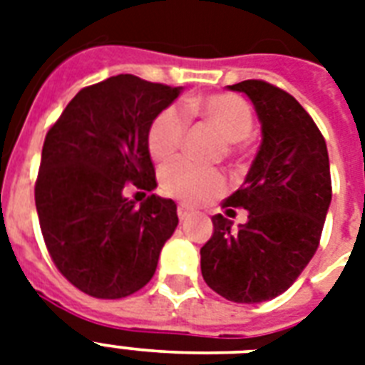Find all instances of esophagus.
Instances as JSON below:
<instances>
[{"instance_id": "34e87169", "label": "esophagus", "mask_w": 365, "mask_h": 365, "mask_svg": "<svg viewBox=\"0 0 365 365\" xmlns=\"http://www.w3.org/2000/svg\"><path fill=\"white\" fill-rule=\"evenodd\" d=\"M191 214H193V208H189L187 205H180L178 206V217H180V220H187L189 216H191Z\"/></svg>"}]
</instances>
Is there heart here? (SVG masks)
<instances>
[{
    "mask_svg": "<svg viewBox=\"0 0 365 365\" xmlns=\"http://www.w3.org/2000/svg\"><path fill=\"white\" fill-rule=\"evenodd\" d=\"M187 115H199L216 126L227 142H242L254 125L248 104L235 94H210L191 98L183 104ZM185 117L170 106L155 117L148 130V149L155 160L170 159L185 136ZM160 185L166 193L187 202H200L225 189V178L217 170L205 168L187 159H176L163 166Z\"/></svg>",
    "mask_w": 365,
    "mask_h": 365,
    "instance_id": "obj_1",
    "label": "heart"
}]
</instances>
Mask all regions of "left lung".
Wrapping results in <instances>:
<instances>
[{
	"label": "left lung",
	"instance_id": "8db88e82",
	"mask_svg": "<svg viewBox=\"0 0 365 365\" xmlns=\"http://www.w3.org/2000/svg\"><path fill=\"white\" fill-rule=\"evenodd\" d=\"M227 88L252 100L261 145L240 189L223 206L248 210L233 229L222 214L200 248V271L216 294L261 303L284 294L317 252L331 202L326 140L303 106L271 83L248 79Z\"/></svg>",
	"mask_w": 365,
	"mask_h": 365
}]
</instances>
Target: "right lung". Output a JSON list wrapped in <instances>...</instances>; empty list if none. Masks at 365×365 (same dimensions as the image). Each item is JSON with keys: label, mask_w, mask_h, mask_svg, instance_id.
Wrapping results in <instances>:
<instances>
[{"label": "right lung", "mask_w": 365, "mask_h": 365, "mask_svg": "<svg viewBox=\"0 0 365 365\" xmlns=\"http://www.w3.org/2000/svg\"><path fill=\"white\" fill-rule=\"evenodd\" d=\"M182 87L130 73L81 88L45 136L36 208L54 265L76 288L119 299L151 280L178 225L176 202L126 187H157L148 149L153 119Z\"/></svg>", "instance_id": "right-lung-1"}]
</instances>
